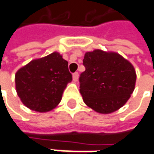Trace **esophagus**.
<instances>
[{"label":"esophagus","instance_id":"1","mask_svg":"<svg viewBox=\"0 0 154 154\" xmlns=\"http://www.w3.org/2000/svg\"><path fill=\"white\" fill-rule=\"evenodd\" d=\"M78 76H79V74H78V72L73 73V76H72L73 81H74V82H77V80H78Z\"/></svg>","mask_w":154,"mask_h":154}]
</instances>
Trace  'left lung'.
Returning a JSON list of instances; mask_svg holds the SVG:
<instances>
[{
  "label": "left lung",
  "instance_id": "1",
  "mask_svg": "<svg viewBox=\"0 0 154 154\" xmlns=\"http://www.w3.org/2000/svg\"><path fill=\"white\" fill-rule=\"evenodd\" d=\"M85 71L79 77L84 103L101 114L121 108L133 93L136 72L133 66L115 52L95 50L83 59Z\"/></svg>",
  "mask_w": 154,
  "mask_h": 154
}]
</instances>
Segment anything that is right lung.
I'll list each match as a JSON object with an SVG mask.
<instances>
[{
	"label": "right lung",
	"instance_id": "1",
	"mask_svg": "<svg viewBox=\"0 0 154 154\" xmlns=\"http://www.w3.org/2000/svg\"><path fill=\"white\" fill-rule=\"evenodd\" d=\"M72 80L68 62L54 52L20 68L15 75L16 90L26 107L47 112L59 104L65 88Z\"/></svg>",
	"mask_w": 154,
	"mask_h": 154
}]
</instances>
